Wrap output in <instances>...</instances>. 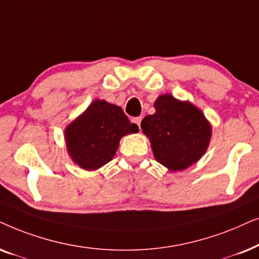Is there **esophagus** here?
Returning a JSON list of instances; mask_svg holds the SVG:
<instances>
[{"label":"esophagus","instance_id":"esophagus-1","mask_svg":"<svg viewBox=\"0 0 259 259\" xmlns=\"http://www.w3.org/2000/svg\"><path fill=\"white\" fill-rule=\"evenodd\" d=\"M141 122H142V118L141 117H135V118H133V123L137 124V126H141Z\"/></svg>","mask_w":259,"mask_h":259}]
</instances>
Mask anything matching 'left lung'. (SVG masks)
<instances>
[{"mask_svg":"<svg viewBox=\"0 0 259 259\" xmlns=\"http://www.w3.org/2000/svg\"><path fill=\"white\" fill-rule=\"evenodd\" d=\"M155 113L141 122L155 160L170 171L187 169L204 156L212 137V125L198 106L169 94L158 96Z\"/></svg>","mask_w":259,"mask_h":259,"instance_id":"left-lung-1","label":"left lung"}]
</instances>
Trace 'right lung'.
<instances>
[{
	"label": "right lung",
	"instance_id": "add662e5",
	"mask_svg": "<svg viewBox=\"0 0 259 259\" xmlns=\"http://www.w3.org/2000/svg\"><path fill=\"white\" fill-rule=\"evenodd\" d=\"M139 133L122 108L96 99L65 127V142L71 160L84 170H97L112 160L123 136Z\"/></svg>",
	"mask_w": 259,
	"mask_h": 259
}]
</instances>
